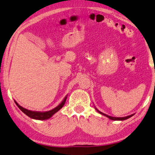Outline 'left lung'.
<instances>
[{"instance_id": "8db88e82", "label": "left lung", "mask_w": 155, "mask_h": 155, "mask_svg": "<svg viewBox=\"0 0 155 155\" xmlns=\"http://www.w3.org/2000/svg\"><path fill=\"white\" fill-rule=\"evenodd\" d=\"M96 108V110L98 111V112L100 113V114H101V115H105V116L106 117H108L109 119H110V120H127V119H128L129 117H132L133 116V115H134V114H132V115H128V116H125V117H112V116H110V115H106V114H105V113H102V112H101L100 110H98V109H97L96 108Z\"/></svg>"}]
</instances>
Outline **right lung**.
Masks as SVG:
<instances>
[{
  "instance_id": "1",
  "label": "right lung",
  "mask_w": 155,
  "mask_h": 155,
  "mask_svg": "<svg viewBox=\"0 0 155 155\" xmlns=\"http://www.w3.org/2000/svg\"><path fill=\"white\" fill-rule=\"evenodd\" d=\"M67 96H65V98H64V100L61 101V103L59 106H57L56 108H53L52 110H49V111H45V112H40V111H32V110H28V109L23 108L21 106H20L19 104H18L17 102L15 101V104L17 105L18 108H19L20 110H21L22 112H23L25 114L28 115V117H31L32 119H35V120H47L52 116L54 114H55L57 111H59L60 109L62 108L64 106V105L65 104L66 100H67Z\"/></svg>"
}]
</instances>
